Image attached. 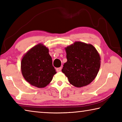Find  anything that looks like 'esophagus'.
Returning <instances> with one entry per match:
<instances>
[{
  "instance_id": "obj_1",
  "label": "esophagus",
  "mask_w": 122,
  "mask_h": 122,
  "mask_svg": "<svg viewBox=\"0 0 122 122\" xmlns=\"http://www.w3.org/2000/svg\"><path fill=\"white\" fill-rule=\"evenodd\" d=\"M62 69V67H59V68H57L56 69L57 71H60Z\"/></svg>"
}]
</instances>
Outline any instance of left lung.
<instances>
[{
  "mask_svg": "<svg viewBox=\"0 0 122 122\" xmlns=\"http://www.w3.org/2000/svg\"><path fill=\"white\" fill-rule=\"evenodd\" d=\"M67 61L62 73L70 83L82 87L90 83L96 77L101 65V58L96 48L90 44L77 41L66 48Z\"/></svg>",
  "mask_w": 122,
  "mask_h": 122,
  "instance_id": "obj_1",
  "label": "left lung"
}]
</instances>
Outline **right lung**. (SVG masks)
Returning <instances> with one entry per match:
<instances>
[{"instance_id":"right-lung-1","label":"right lung","mask_w":122,"mask_h":122,"mask_svg":"<svg viewBox=\"0 0 122 122\" xmlns=\"http://www.w3.org/2000/svg\"><path fill=\"white\" fill-rule=\"evenodd\" d=\"M21 69L25 79L38 88L48 85L56 73L48 49L40 44L25 54L21 60Z\"/></svg>"}]
</instances>
